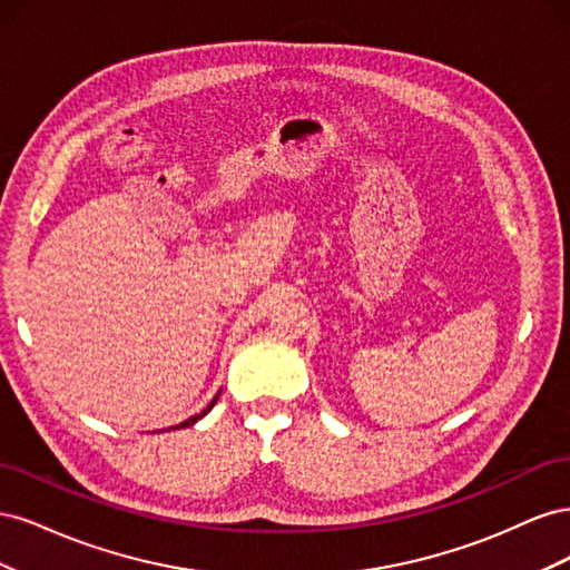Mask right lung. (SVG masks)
<instances>
[{
	"label": "right lung",
	"instance_id": "obj_1",
	"mask_svg": "<svg viewBox=\"0 0 570 570\" xmlns=\"http://www.w3.org/2000/svg\"><path fill=\"white\" fill-rule=\"evenodd\" d=\"M216 400H218V396H214V400H212V404L204 409V413H206V411H209V409H212V406L216 404ZM204 413H197V416H193V419H187V421H183V423H180V425H176V428H185V425H193V423H197V421H199V419L204 416Z\"/></svg>",
	"mask_w": 570,
	"mask_h": 570
}]
</instances>
